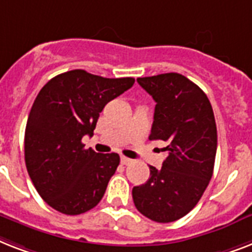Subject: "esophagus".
<instances>
[{
	"label": "esophagus",
	"mask_w": 252,
	"mask_h": 252,
	"mask_svg": "<svg viewBox=\"0 0 252 252\" xmlns=\"http://www.w3.org/2000/svg\"><path fill=\"white\" fill-rule=\"evenodd\" d=\"M132 162L131 158H125V156H121V164H124V165H130Z\"/></svg>",
	"instance_id": "obj_1"
}]
</instances>
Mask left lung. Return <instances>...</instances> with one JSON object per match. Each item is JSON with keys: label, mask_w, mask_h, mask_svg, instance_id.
Returning <instances> with one entry per match:
<instances>
[{"label": "left lung", "mask_w": 252, "mask_h": 252, "mask_svg": "<svg viewBox=\"0 0 252 252\" xmlns=\"http://www.w3.org/2000/svg\"><path fill=\"white\" fill-rule=\"evenodd\" d=\"M156 101L150 140L168 143L162 168L150 165V178L132 189L139 212L172 222L190 212L212 178L217 128L207 94L186 76L166 72L138 78Z\"/></svg>", "instance_id": "obj_1"}]
</instances>
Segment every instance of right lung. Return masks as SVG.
Segmentation results:
<instances>
[{"label":"right lung","instance_id":"1","mask_svg":"<svg viewBox=\"0 0 252 252\" xmlns=\"http://www.w3.org/2000/svg\"><path fill=\"white\" fill-rule=\"evenodd\" d=\"M134 82L71 70L52 78L35 98L24 134V160L39 195L58 212H87L105 194L120 156L86 150L82 139L94 135L104 106Z\"/></svg>","mask_w":252,"mask_h":252}]
</instances>
